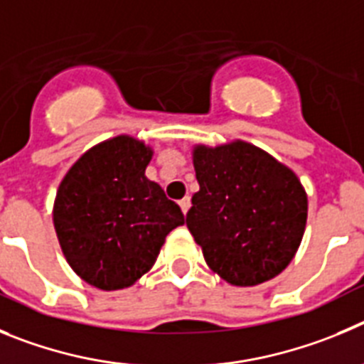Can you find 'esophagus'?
I'll return each mask as SVG.
<instances>
[{
  "label": "esophagus",
  "instance_id": "34e87169",
  "mask_svg": "<svg viewBox=\"0 0 364 364\" xmlns=\"http://www.w3.org/2000/svg\"><path fill=\"white\" fill-rule=\"evenodd\" d=\"M179 206H181L183 214H186V212H188V208H190V198H183L181 201H179Z\"/></svg>",
  "mask_w": 364,
  "mask_h": 364
}]
</instances>
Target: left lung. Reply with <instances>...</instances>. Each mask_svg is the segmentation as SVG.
<instances>
[{"mask_svg": "<svg viewBox=\"0 0 364 364\" xmlns=\"http://www.w3.org/2000/svg\"><path fill=\"white\" fill-rule=\"evenodd\" d=\"M199 190L186 227L212 272L234 287L274 279L294 259L309 198L290 166L243 139L192 146Z\"/></svg>", "mask_w": 364, "mask_h": 364, "instance_id": "8db88e82", "label": "left lung"}]
</instances>
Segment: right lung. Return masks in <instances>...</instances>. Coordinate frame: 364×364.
I'll list each match as a JSON object with an SVG mask.
<instances>
[{"mask_svg": "<svg viewBox=\"0 0 364 364\" xmlns=\"http://www.w3.org/2000/svg\"><path fill=\"white\" fill-rule=\"evenodd\" d=\"M154 149L129 134L109 137L72 163L52 221L77 276L100 290L129 288L154 267L183 212L145 176Z\"/></svg>", "mask_w": 364, "mask_h": 364, "instance_id": "add662e5", "label": "right lung"}]
</instances>
